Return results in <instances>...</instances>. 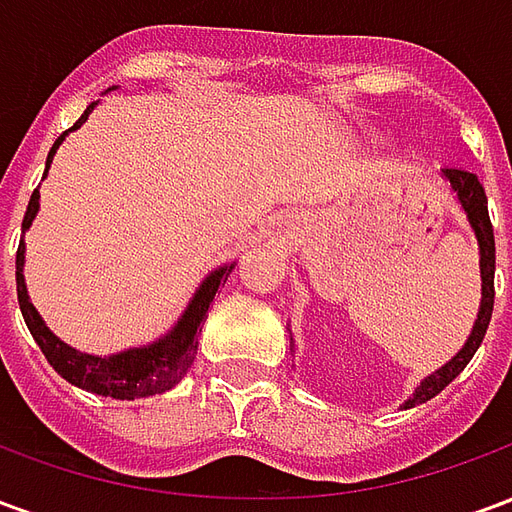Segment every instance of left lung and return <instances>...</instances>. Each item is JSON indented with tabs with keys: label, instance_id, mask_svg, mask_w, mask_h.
I'll return each mask as SVG.
<instances>
[{
	"label": "left lung",
	"instance_id": "left-lung-1",
	"mask_svg": "<svg viewBox=\"0 0 512 512\" xmlns=\"http://www.w3.org/2000/svg\"><path fill=\"white\" fill-rule=\"evenodd\" d=\"M444 178L450 180V186L458 194L463 211L469 216V224L474 227V235H477V244H480V277H483V301H480V312H477V321H474L472 337L466 340V345L461 348V354L452 356V362L436 370L433 376H428L422 384L417 386L414 397H408L406 408L419 406L430 397H436L450 384L452 378L461 376V370L469 362L472 356L477 354V348L483 343L485 332H488V323H491V312H494V268H496V244H494V224H491V216H488V197H485L483 183L477 180L474 172L463 167H447L444 169Z\"/></svg>",
	"mask_w": 512,
	"mask_h": 512
}]
</instances>
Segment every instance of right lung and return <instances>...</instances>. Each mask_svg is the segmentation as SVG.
Wrapping results in <instances>:
<instances>
[{"mask_svg": "<svg viewBox=\"0 0 512 512\" xmlns=\"http://www.w3.org/2000/svg\"><path fill=\"white\" fill-rule=\"evenodd\" d=\"M90 104L84 109V115L73 123V128L68 131H76L82 126L87 115L93 112ZM65 131V134H68ZM62 134V136H65ZM62 136H57V142L51 145L49 158H46V169L51 164V156L54 150L60 147ZM46 175V172H43ZM38 189L32 191L29 197L27 213H24V222H21V230H27L35 213H38ZM24 241L18 244L16 252V290H18V307H21V315H24V323H27L29 334L35 337V343L40 345L43 356L49 359V365L60 373L65 381H71L73 386H82L87 392H95V395L104 397H117V400H134V397H150L161 395L172 386L178 384L180 378L189 373L191 362L197 356V334H200V323L205 321L208 315V307H211L213 296L222 282H227L230 271H233V263L230 266L213 271L211 277L202 282V288L197 290V296L191 299L189 310L183 312V318L178 321V326L158 343L147 345V348H134V351H123V354L115 356H90L73 351L65 343H60L54 334L46 329V323L40 321L38 310L29 304L27 285H24Z\"/></svg>", "mask_w": 512, "mask_h": 512, "instance_id": "1", "label": "right lung"}]
</instances>
